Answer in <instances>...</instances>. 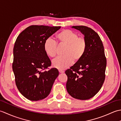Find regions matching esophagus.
Segmentation results:
<instances>
[{"label":"esophagus","mask_w":121,"mask_h":121,"mask_svg":"<svg viewBox=\"0 0 121 121\" xmlns=\"http://www.w3.org/2000/svg\"><path fill=\"white\" fill-rule=\"evenodd\" d=\"M59 73H64V71H62V70H59Z\"/></svg>","instance_id":"34e87169"}]
</instances>
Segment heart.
I'll return each instance as SVG.
<instances>
[{"label":"heart","instance_id":"b5f03b06","mask_svg":"<svg viewBox=\"0 0 121 121\" xmlns=\"http://www.w3.org/2000/svg\"><path fill=\"white\" fill-rule=\"evenodd\" d=\"M59 45L65 46L62 57L52 61L53 67L62 70L70 66L73 61L78 62L83 57L87 48V42L84 37H78V33L70 30H64L56 35ZM43 49L46 55L50 58L55 57L57 44L50 38H47L43 43Z\"/></svg>","mask_w":121,"mask_h":121}]
</instances>
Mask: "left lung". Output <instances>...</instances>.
Wrapping results in <instances>:
<instances>
[{
	"label": "left lung",
	"mask_w": 121,
	"mask_h": 121,
	"mask_svg": "<svg viewBox=\"0 0 121 121\" xmlns=\"http://www.w3.org/2000/svg\"><path fill=\"white\" fill-rule=\"evenodd\" d=\"M84 35L87 48L83 57L65 73L68 76L66 90L79 100H87L98 93L105 79L107 60L104 47L99 35L91 28L73 26Z\"/></svg>",
	"instance_id": "1"
}]
</instances>
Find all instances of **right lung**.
I'll return each instance as SVG.
<instances>
[{"label":"right lung","mask_w":121,"mask_h":121,"mask_svg":"<svg viewBox=\"0 0 121 121\" xmlns=\"http://www.w3.org/2000/svg\"><path fill=\"white\" fill-rule=\"evenodd\" d=\"M60 28L31 25L20 33L15 42L12 69L15 84L23 96L31 101L47 97L59 75L56 68L42 71L51 65L43 43Z\"/></svg>","instance_id":"obj_1"}]
</instances>
